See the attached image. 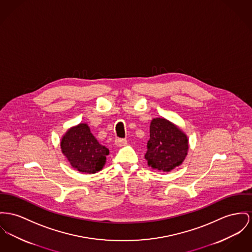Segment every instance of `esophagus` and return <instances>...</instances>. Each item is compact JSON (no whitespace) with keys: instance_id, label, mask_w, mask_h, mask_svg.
<instances>
[{"instance_id":"obj_1","label":"esophagus","mask_w":252,"mask_h":252,"mask_svg":"<svg viewBox=\"0 0 252 252\" xmlns=\"http://www.w3.org/2000/svg\"><path fill=\"white\" fill-rule=\"evenodd\" d=\"M115 143L118 147H122V146H125L127 144V140L123 139V138H117Z\"/></svg>"}]
</instances>
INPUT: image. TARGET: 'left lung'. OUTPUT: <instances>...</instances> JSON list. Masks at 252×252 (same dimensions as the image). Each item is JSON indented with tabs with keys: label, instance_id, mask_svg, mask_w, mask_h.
I'll use <instances>...</instances> for the list:
<instances>
[{
	"label": "left lung",
	"instance_id": "8db88e82",
	"mask_svg": "<svg viewBox=\"0 0 252 252\" xmlns=\"http://www.w3.org/2000/svg\"><path fill=\"white\" fill-rule=\"evenodd\" d=\"M188 148V137L178 125L164 118L152 119L150 139L144 155L148 166L170 172L184 162Z\"/></svg>",
	"mask_w": 252,
	"mask_h": 252
}]
</instances>
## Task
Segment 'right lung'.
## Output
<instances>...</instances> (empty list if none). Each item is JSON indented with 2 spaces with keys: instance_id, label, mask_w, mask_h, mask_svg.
<instances>
[{
  "instance_id": "1",
  "label": "right lung",
  "mask_w": 252,
  "mask_h": 252,
  "mask_svg": "<svg viewBox=\"0 0 252 252\" xmlns=\"http://www.w3.org/2000/svg\"><path fill=\"white\" fill-rule=\"evenodd\" d=\"M61 151L69 164L81 173L94 174L106 163L109 149L101 145L87 123L70 127L61 138Z\"/></svg>"
}]
</instances>
